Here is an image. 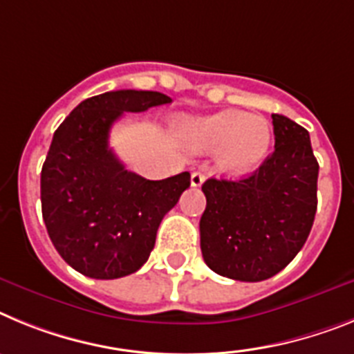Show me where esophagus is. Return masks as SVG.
<instances>
[{
    "instance_id": "obj_1",
    "label": "esophagus",
    "mask_w": 354,
    "mask_h": 354,
    "mask_svg": "<svg viewBox=\"0 0 354 354\" xmlns=\"http://www.w3.org/2000/svg\"><path fill=\"white\" fill-rule=\"evenodd\" d=\"M203 181H205V174L201 171H194L192 176H190V185L192 187H201Z\"/></svg>"
}]
</instances>
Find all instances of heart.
<instances>
[{"label": "heart", "mask_w": 354, "mask_h": 354, "mask_svg": "<svg viewBox=\"0 0 354 354\" xmlns=\"http://www.w3.org/2000/svg\"><path fill=\"white\" fill-rule=\"evenodd\" d=\"M185 137L199 153L217 149V167L223 173L242 176L266 160L272 142V128L262 115L223 110L187 126Z\"/></svg>", "instance_id": "obj_1"}]
</instances>
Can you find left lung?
Segmentation results:
<instances>
[{
    "mask_svg": "<svg viewBox=\"0 0 354 354\" xmlns=\"http://www.w3.org/2000/svg\"><path fill=\"white\" fill-rule=\"evenodd\" d=\"M274 153L251 176L203 183L201 253L214 272L262 281L294 260L317 210L319 164L308 131L272 113Z\"/></svg>",
    "mask_w": 354,
    "mask_h": 354,
    "instance_id": "left-lung-1",
    "label": "left lung"
}]
</instances>
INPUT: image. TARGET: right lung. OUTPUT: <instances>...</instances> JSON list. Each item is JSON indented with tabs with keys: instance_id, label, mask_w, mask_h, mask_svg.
I'll use <instances>...</instances> for the list:
<instances>
[{
	"instance_id": "right-lung-1",
	"label": "right lung",
	"mask_w": 354,
	"mask_h": 354,
	"mask_svg": "<svg viewBox=\"0 0 354 354\" xmlns=\"http://www.w3.org/2000/svg\"><path fill=\"white\" fill-rule=\"evenodd\" d=\"M171 101L153 91L104 92L82 101L55 131L41 173L42 217L55 250L84 276L115 279L139 270L164 215L189 189V173L146 180L109 147L122 113Z\"/></svg>"
}]
</instances>
